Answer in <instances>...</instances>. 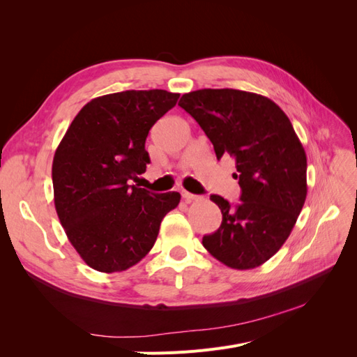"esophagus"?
I'll list each match as a JSON object with an SVG mask.
<instances>
[{
	"mask_svg": "<svg viewBox=\"0 0 357 357\" xmlns=\"http://www.w3.org/2000/svg\"><path fill=\"white\" fill-rule=\"evenodd\" d=\"M183 198H185V201L186 202H192V201H198L199 199V197L198 195H193V193H190V192H183Z\"/></svg>",
	"mask_w": 357,
	"mask_h": 357,
	"instance_id": "1",
	"label": "esophagus"
}]
</instances>
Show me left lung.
Returning a JSON list of instances; mask_svg holds the SVG:
<instances>
[{
	"label": "left lung",
	"instance_id": "8db88e82",
	"mask_svg": "<svg viewBox=\"0 0 357 357\" xmlns=\"http://www.w3.org/2000/svg\"><path fill=\"white\" fill-rule=\"evenodd\" d=\"M178 105L202 128L218 159H235L241 188L235 207L219 195L220 228L202 245L226 266L252 269L289 238L307 198V155L289 117L266 96L238 89H199Z\"/></svg>",
	"mask_w": 357,
	"mask_h": 357
}]
</instances>
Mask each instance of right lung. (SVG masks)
<instances>
[{
  "label": "right lung",
  "instance_id": "obj_1",
  "mask_svg": "<svg viewBox=\"0 0 357 357\" xmlns=\"http://www.w3.org/2000/svg\"><path fill=\"white\" fill-rule=\"evenodd\" d=\"M164 89L93 98L74 117L53 156L55 208L70 243L100 273H121L152 250L178 192L129 186L150 164V128L177 104Z\"/></svg>",
  "mask_w": 357,
  "mask_h": 357
}]
</instances>
